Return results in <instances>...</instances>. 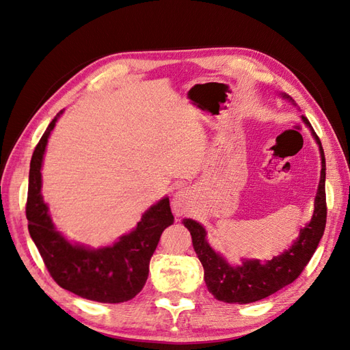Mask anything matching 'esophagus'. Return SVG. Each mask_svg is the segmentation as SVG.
Wrapping results in <instances>:
<instances>
[{
	"mask_svg": "<svg viewBox=\"0 0 350 350\" xmlns=\"http://www.w3.org/2000/svg\"><path fill=\"white\" fill-rule=\"evenodd\" d=\"M191 206V194L189 190L176 191L172 198V211L176 217L185 215Z\"/></svg>",
	"mask_w": 350,
	"mask_h": 350,
	"instance_id": "34e87169",
	"label": "esophagus"
}]
</instances>
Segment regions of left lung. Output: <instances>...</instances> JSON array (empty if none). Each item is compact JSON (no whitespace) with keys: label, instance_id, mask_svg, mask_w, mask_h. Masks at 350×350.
<instances>
[{"label":"left lung","instance_id":"1","mask_svg":"<svg viewBox=\"0 0 350 350\" xmlns=\"http://www.w3.org/2000/svg\"><path fill=\"white\" fill-rule=\"evenodd\" d=\"M280 95L295 105L294 99L286 93H280ZM301 120L309 127L319 147L321 180L317 198H314L313 217L308 224L300 228L298 237L288 250L264 262L255 258H243L242 264L233 266L212 248L208 242L206 230L200 223L191 218L183 219V224L189 228L191 234L193 248L203 266L204 282L209 293L219 301L246 304L275 294L279 289L294 282L318 248L327 223L325 154H323L318 135L314 133L308 118L301 116Z\"/></svg>","mask_w":350,"mask_h":350}]
</instances>
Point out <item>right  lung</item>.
Returning a JSON list of instances; mask_svg holds the SVG:
<instances>
[{
    "label": "right lung",
    "mask_w": 350,
    "mask_h": 350,
    "mask_svg": "<svg viewBox=\"0 0 350 350\" xmlns=\"http://www.w3.org/2000/svg\"><path fill=\"white\" fill-rule=\"evenodd\" d=\"M59 111L33 150L29 167L27 218L31 239L55 282L64 289L99 303H123L144 288L150 260L163 230L174 224L169 198L165 196L144 212L132 232L118 237L113 245L90 248L70 242L56 228L47 203L41 194V167L49 136L62 116Z\"/></svg>",
    "instance_id": "1"
}]
</instances>
